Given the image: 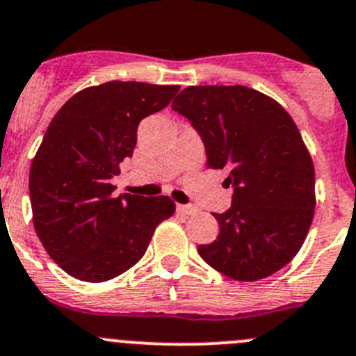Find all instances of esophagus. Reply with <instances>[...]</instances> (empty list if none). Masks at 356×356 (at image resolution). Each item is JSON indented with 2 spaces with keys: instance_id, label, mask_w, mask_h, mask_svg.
I'll use <instances>...</instances> for the list:
<instances>
[{
  "instance_id": "1",
  "label": "esophagus",
  "mask_w": 356,
  "mask_h": 356,
  "mask_svg": "<svg viewBox=\"0 0 356 356\" xmlns=\"http://www.w3.org/2000/svg\"><path fill=\"white\" fill-rule=\"evenodd\" d=\"M177 212L182 216H193V213L198 212V209L195 205H177Z\"/></svg>"
}]
</instances>
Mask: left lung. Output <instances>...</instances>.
I'll return each instance as SVG.
<instances>
[{"label":"left lung","mask_w":356,"mask_h":356,"mask_svg":"<svg viewBox=\"0 0 356 356\" xmlns=\"http://www.w3.org/2000/svg\"><path fill=\"white\" fill-rule=\"evenodd\" d=\"M172 109L200 132L207 167L226 168L234 188L231 209L213 213L219 236L198 254L233 280L271 277L296 257L315 216V167L298 125L241 85L188 86Z\"/></svg>","instance_id":"1"}]
</instances>
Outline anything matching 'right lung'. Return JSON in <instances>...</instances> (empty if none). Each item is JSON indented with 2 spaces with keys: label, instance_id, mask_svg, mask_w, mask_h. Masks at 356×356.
Instances as JSON below:
<instances>
[{
  "label": "right lung",
  "instance_id": "obj_1",
  "mask_svg": "<svg viewBox=\"0 0 356 356\" xmlns=\"http://www.w3.org/2000/svg\"><path fill=\"white\" fill-rule=\"evenodd\" d=\"M179 85L108 81L83 88L57 111L29 170L33 224L71 277L101 284L130 270L161 220L168 196H115L109 182L132 158L140 120L161 111Z\"/></svg>",
  "mask_w": 356,
  "mask_h": 356
}]
</instances>
